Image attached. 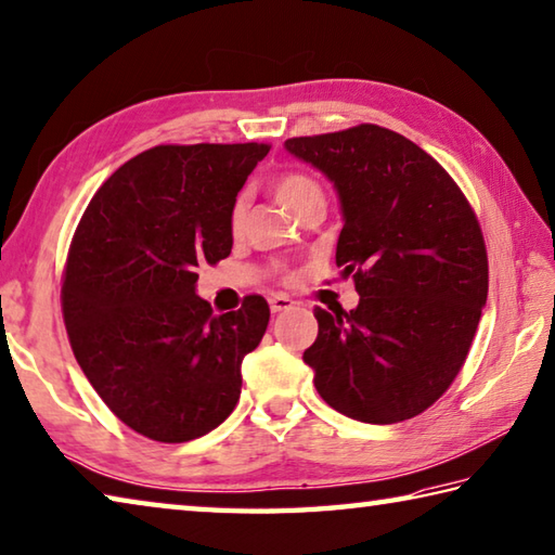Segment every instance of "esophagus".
Wrapping results in <instances>:
<instances>
[{
	"label": "esophagus",
	"mask_w": 555,
	"mask_h": 555,
	"mask_svg": "<svg viewBox=\"0 0 555 555\" xmlns=\"http://www.w3.org/2000/svg\"><path fill=\"white\" fill-rule=\"evenodd\" d=\"M291 306H294V300H291V298H288V296H284V294H274V296H269V308H271V312L288 310Z\"/></svg>",
	"instance_id": "34e87169"
}]
</instances>
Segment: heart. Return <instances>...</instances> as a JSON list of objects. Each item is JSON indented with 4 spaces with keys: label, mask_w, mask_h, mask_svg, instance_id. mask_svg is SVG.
Segmentation results:
<instances>
[{
    "label": "heart",
    "mask_w": 555,
    "mask_h": 555,
    "mask_svg": "<svg viewBox=\"0 0 555 555\" xmlns=\"http://www.w3.org/2000/svg\"><path fill=\"white\" fill-rule=\"evenodd\" d=\"M274 196L279 198V204L288 208L291 214H296V210L306 204L308 198L312 196H322V191L318 186V181L304 175V172H281L274 179ZM245 208H247V196L245 194H237L233 198V204H230L228 210V228L230 233H237L240 223H243V216H245Z\"/></svg>",
    "instance_id": "obj_1"
}]
</instances>
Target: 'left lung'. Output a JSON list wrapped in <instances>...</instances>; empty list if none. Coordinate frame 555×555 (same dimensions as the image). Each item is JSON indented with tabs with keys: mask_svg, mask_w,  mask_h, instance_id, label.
<instances>
[{
	"mask_svg": "<svg viewBox=\"0 0 555 555\" xmlns=\"http://www.w3.org/2000/svg\"><path fill=\"white\" fill-rule=\"evenodd\" d=\"M291 155L335 181L345 214L337 267L354 310L315 308L304 351L320 398L351 420L417 417L459 376L488 300L476 210L435 157L396 130L359 124L288 138Z\"/></svg>",
	"mask_w": 555,
	"mask_h": 555,
	"instance_id": "1",
	"label": "left lung"
}]
</instances>
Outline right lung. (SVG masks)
I'll use <instances>...</instances> for the list:
<instances>
[{
  "label": "right lung",
  "instance_id": "obj_1",
  "mask_svg": "<svg viewBox=\"0 0 555 555\" xmlns=\"http://www.w3.org/2000/svg\"><path fill=\"white\" fill-rule=\"evenodd\" d=\"M267 143L157 145L89 201L67 249L63 320L77 364L138 435L181 444L235 410L267 300L214 315L196 269L233 249L228 210Z\"/></svg>",
  "mask_w": 555,
  "mask_h": 555
}]
</instances>
